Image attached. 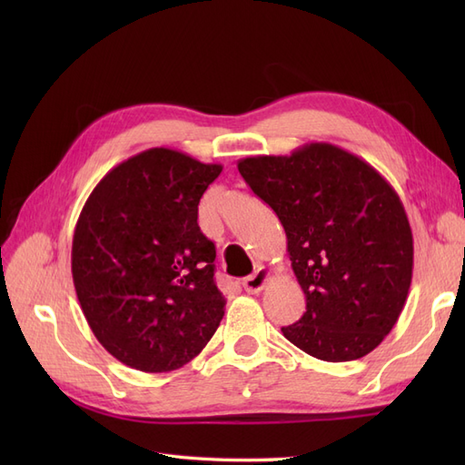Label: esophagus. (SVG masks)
<instances>
[{
  "instance_id": "esophagus-1",
  "label": "esophagus",
  "mask_w": 465,
  "mask_h": 465,
  "mask_svg": "<svg viewBox=\"0 0 465 465\" xmlns=\"http://www.w3.org/2000/svg\"><path fill=\"white\" fill-rule=\"evenodd\" d=\"M267 281H270V272H267L265 267H258V270H256L254 273L248 275V277L242 281V287H244L246 292L256 294V292H260V291L265 287Z\"/></svg>"
}]
</instances>
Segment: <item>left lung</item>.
<instances>
[{"instance_id":"1","label":"left lung","mask_w":465,"mask_h":465,"mask_svg":"<svg viewBox=\"0 0 465 465\" xmlns=\"http://www.w3.org/2000/svg\"><path fill=\"white\" fill-rule=\"evenodd\" d=\"M238 173L287 234L306 312L281 328L328 362L369 355L396 326L413 275V234L398 192L331 143L238 161Z\"/></svg>"}]
</instances>
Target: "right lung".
I'll list each match as a JSON object with an SVG mask.
<instances>
[{"label": "right lung", "mask_w": 465, "mask_h": 465, "mask_svg": "<svg viewBox=\"0 0 465 465\" xmlns=\"http://www.w3.org/2000/svg\"><path fill=\"white\" fill-rule=\"evenodd\" d=\"M223 171L153 147L112 168L75 224L72 273L81 311L108 353L142 372L184 367L217 331L224 297L215 244L198 224Z\"/></svg>", "instance_id": "right-lung-1"}]
</instances>
